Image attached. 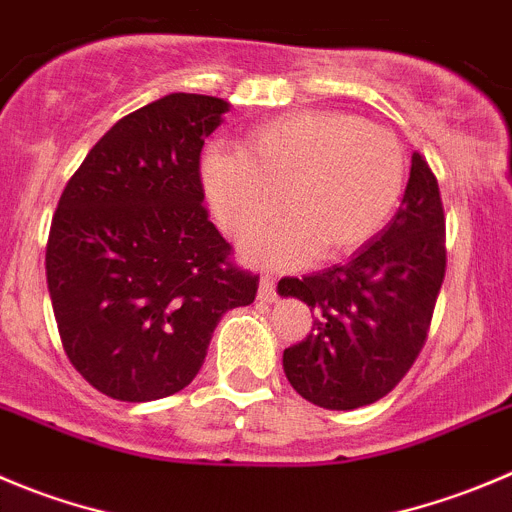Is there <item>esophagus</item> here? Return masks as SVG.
<instances>
[{
    "label": "esophagus",
    "mask_w": 512,
    "mask_h": 512,
    "mask_svg": "<svg viewBox=\"0 0 512 512\" xmlns=\"http://www.w3.org/2000/svg\"><path fill=\"white\" fill-rule=\"evenodd\" d=\"M257 298L265 300V303H272V300L278 298V293H275V278H272V275H262L260 290H257Z\"/></svg>",
    "instance_id": "esophagus-1"
}]
</instances>
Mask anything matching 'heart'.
<instances>
[{
	"label": "heart",
	"mask_w": 512,
	"mask_h": 512,
	"mask_svg": "<svg viewBox=\"0 0 512 512\" xmlns=\"http://www.w3.org/2000/svg\"><path fill=\"white\" fill-rule=\"evenodd\" d=\"M396 136L351 113L295 111L255 126L240 154L212 148L202 176L207 199L234 240L247 242L280 214L288 222L250 255L260 262L336 260L381 232L404 191Z\"/></svg>",
	"instance_id": "heart-1"
}]
</instances>
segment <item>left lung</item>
Here are the masks:
<instances>
[{
	"label": "left lung",
	"mask_w": 512,
	"mask_h": 512,
	"mask_svg": "<svg viewBox=\"0 0 512 512\" xmlns=\"http://www.w3.org/2000/svg\"><path fill=\"white\" fill-rule=\"evenodd\" d=\"M444 267L437 176L412 154L399 212L369 245L343 265L278 283L283 298L303 300L315 313L313 331L283 353L290 386L336 412L389 394L427 341Z\"/></svg>",
	"instance_id": "obj_1"
}]
</instances>
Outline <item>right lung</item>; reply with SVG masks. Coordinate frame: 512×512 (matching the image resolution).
<instances>
[{"label":"right lung","mask_w":512,"mask_h":512,"mask_svg":"<svg viewBox=\"0 0 512 512\" xmlns=\"http://www.w3.org/2000/svg\"><path fill=\"white\" fill-rule=\"evenodd\" d=\"M229 103L171 93L123 116L62 191L47 290L70 364L118 401L176 394L257 275L209 222L199 156Z\"/></svg>","instance_id":"obj_1"}]
</instances>
